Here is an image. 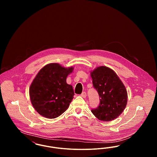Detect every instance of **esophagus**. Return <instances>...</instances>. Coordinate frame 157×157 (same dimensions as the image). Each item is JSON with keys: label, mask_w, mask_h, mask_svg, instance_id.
<instances>
[{"label": "esophagus", "mask_w": 157, "mask_h": 157, "mask_svg": "<svg viewBox=\"0 0 157 157\" xmlns=\"http://www.w3.org/2000/svg\"><path fill=\"white\" fill-rule=\"evenodd\" d=\"M81 96L83 98H85L86 97V93L85 92H83L82 94H81Z\"/></svg>", "instance_id": "1"}]
</instances>
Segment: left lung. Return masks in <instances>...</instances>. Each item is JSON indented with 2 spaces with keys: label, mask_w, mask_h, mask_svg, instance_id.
Segmentation results:
<instances>
[{
  "label": "left lung",
  "mask_w": 157,
  "mask_h": 157,
  "mask_svg": "<svg viewBox=\"0 0 157 157\" xmlns=\"http://www.w3.org/2000/svg\"><path fill=\"white\" fill-rule=\"evenodd\" d=\"M93 86L99 96V105L91 112L102 121L118 117L127 104V91L116 73L106 67H99L91 72Z\"/></svg>",
  "instance_id": "1"
}]
</instances>
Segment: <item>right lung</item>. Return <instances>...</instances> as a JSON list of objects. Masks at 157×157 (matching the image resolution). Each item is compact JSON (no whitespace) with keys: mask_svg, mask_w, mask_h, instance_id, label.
Returning <instances> with one entry per match:
<instances>
[{"mask_svg":"<svg viewBox=\"0 0 157 157\" xmlns=\"http://www.w3.org/2000/svg\"><path fill=\"white\" fill-rule=\"evenodd\" d=\"M73 69L53 63L39 71L30 85L29 95L33 108L40 115L52 119L67 109L74 91L67 83V78Z\"/></svg>","mask_w":157,"mask_h":157,"instance_id":"obj_1","label":"right lung"}]
</instances>
